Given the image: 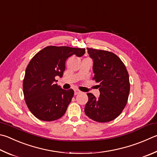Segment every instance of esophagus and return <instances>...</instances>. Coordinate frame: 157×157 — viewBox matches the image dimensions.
<instances>
[{
  "label": "esophagus",
  "mask_w": 157,
  "mask_h": 157,
  "mask_svg": "<svg viewBox=\"0 0 157 157\" xmlns=\"http://www.w3.org/2000/svg\"><path fill=\"white\" fill-rule=\"evenodd\" d=\"M75 95H78V94H79V93H81V91L80 90H78V89H75Z\"/></svg>",
  "instance_id": "esophagus-1"
}]
</instances>
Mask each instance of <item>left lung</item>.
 <instances>
[{
	"instance_id": "left-lung-1",
	"label": "left lung",
	"mask_w": 157,
	"mask_h": 157,
	"mask_svg": "<svg viewBox=\"0 0 157 157\" xmlns=\"http://www.w3.org/2000/svg\"><path fill=\"white\" fill-rule=\"evenodd\" d=\"M93 59V71L100 95L96 98L87 93L85 114L93 120L104 123L113 120L126 106L130 92L129 75L117 56L107 51L87 48Z\"/></svg>"
}]
</instances>
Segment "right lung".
I'll return each instance as SVG.
<instances>
[{
  "mask_svg": "<svg viewBox=\"0 0 157 157\" xmlns=\"http://www.w3.org/2000/svg\"><path fill=\"white\" fill-rule=\"evenodd\" d=\"M85 49L49 46L37 53L25 71L23 80L25 100L31 113L40 120L51 121L64 115L74 95L56 82L62 78L65 62L73 55L81 57Z\"/></svg>",
  "mask_w": 157,
  "mask_h": 157,
  "instance_id": "obj_1",
  "label": "right lung"
}]
</instances>
